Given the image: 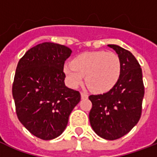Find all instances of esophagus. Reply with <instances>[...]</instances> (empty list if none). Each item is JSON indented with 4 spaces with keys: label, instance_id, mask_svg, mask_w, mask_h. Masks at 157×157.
Listing matches in <instances>:
<instances>
[{
    "label": "esophagus",
    "instance_id": "esophagus-1",
    "mask_svg": "<svg viewBox=\"0 0 157 157\" xmlns=\"http://www.w3.org/2000/svg\"><path fill=\"white\" fill-rule=\"evenodd\" d=\"M81 98H82V99H85V98H88V94L86 93H81Z\"/></svg>",
    "mask_w": 157,
    "mask_h": 157
}]
</instances>
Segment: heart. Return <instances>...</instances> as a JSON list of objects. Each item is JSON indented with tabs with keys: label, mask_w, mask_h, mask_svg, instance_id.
<instances>
[{
	"label": "heart",
	"mask_w": 157,
	"mask_h": 157,
	"mask_svg": "<svg viewBox=\"0 0 157 157\" xmlns=\"http://www.w3.org/2000/svg\"><path fill=\"white\" fill-rule=\"evenodd\" d=\"M63 72L71 87L86 83L95 93L108 92L117 84L121 73V64L117 54L106 51H91L78 54L71 63L63 67Z\"/></svg>",
	"instance_id": "heart-1"
}]
</instances>
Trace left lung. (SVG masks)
<instances>
[{"label": "left lung", "mask_w": 157, "mask_h": 157, "mask_svg": "<svg viewBox=\"0 0 157 157\" xmlns=\"http://www.w3.org/2000/svg\"><path fill=\"white\" fill-rule=\"evenodd\" d=\"M114 50L121 64L117 84L103 94L90 95L92 108L90 122L94 131L107 140H115L128 134L139 122L144 96L143 73L135 57L117 45Z\"/></svg>", "instance_id": "8db88e82"}]
</instances>
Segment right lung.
<instances>
[{
	"instance_id": "add662e5",
	"label": "right lung",
	"mask_w": 157,
	"mask_h": 157,
	"mask_svg": "<svg viewBox=\"0 0 157 157\" xmlns=\"http://www.w3.org/2000/svg\"><path fill=\"white\" fill-rule=\"evenodd\" d=\"M71 52L65 45L44 42L28 50L17 65L12 89L16 113L23 126L43 140L62 134L81 100L78 91L64 83V62Z\"/></svg>"
}]
</instances>
